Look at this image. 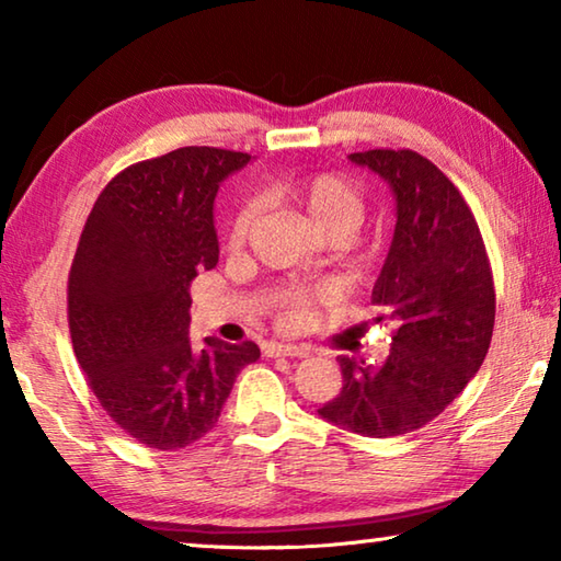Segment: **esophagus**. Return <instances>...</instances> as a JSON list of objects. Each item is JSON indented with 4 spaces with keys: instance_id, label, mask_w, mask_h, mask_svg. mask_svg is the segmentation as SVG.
Returning a JSON list of instances; mask_svg holds the SVG:
<instances>
[{
    "instance_id": "esophagus-1",
    "label": "esophagus",
    "mask_w": 561,
    "mask_h": 561,
    "mask_svg": "<svg viewBox=\"0 0 561 561\" xmlns=\"http://www.w3.org/2000/svg\"><path fill=\"white\" fill-rule=\"evenodd\" d=\"M264 356L304 358V356H309V351L304 346H291V344H267V346H264Z\"/></svg>"
}]
</instances>
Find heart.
Listing matches in <instances>:
<instances>
[{"label":"heart","instance_id":"heart-1","mask_svg":"<svg viewBox=\"0 0 561 561\" xmlns=\"http://www.w3.org/2000/svg\"><path fill=\"white\" fill-rule=\"evenodd\" d=\"M277 197L304 215V220L314 227L319 237H341V240H346L358 230L366 213L360 187L351 178L339 173H314L291 180V183L277 187ZM254 217H257V205L254 203L242 205L240 213L234 215L230 234H227V244L232 250H240L244 244ZM314 299V291L304 289L277 294L272 304L277 309L279 324L284 329H297L307 319V311Z\"/></svg>","mask_w":561,"mask_h":561}]
</instances>
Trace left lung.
Listing matches in <instances>:
<instances>
[{
  "instance_id": "obj_1",
  "label": "left lung",
  "mask_w": 561,
  "mask_h": 561,
  "mask_svg": "<svg viewBox=\"0 0 561 561\" xmlns=\"http://www.w3.org/2000/svg\"><path fill=\"white\" fill-rule=\"evenodd\" d=\"M348 160L383 178L396 197L393 242L371 291L396 331L383 364L339 356L344 388L319 415L368 438H396L440 415L478 374L495 327V287L468 203L428 158L376 148Z\"/></svg>"
}]
</instances>
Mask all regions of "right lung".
Masks as SVG:
<instances>
[{"label":"right lung","mask_w":561,"mask_h":561,"mask_svg":"<svg viewBox=\"0 0 561 561\" xmlns=\"http://www.w3.org/2000/svg\"><path fill=\"white\" fill-rule=\"evenodd\" d=\"M187 146L123 170L83 225L69 274L73 354L103 411L130 438L178 450L215 428L252 341L190 344V282L220 257L215 195L250 163Z\"/></svg>","instance_id":"obj_1"}]
</instances>
